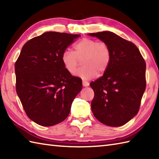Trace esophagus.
Here are the masks:
<instances>
[{
	"mask_svg": "<svg viewBox=\"0 0 159 159\" xmlns=\"http://www.w3.org/2000/svg\"><path fill=\"white\" fill-rule=\"evenodd\" d=\"M89 84L88 81H85V80H83V85L84 87H88V86H89Z\"/></svg>",
	"mask_w": 159,
	"mask_h": 159,
	"instance_id": "34e87169",
	"label": "esophagus"
}]
</instances>
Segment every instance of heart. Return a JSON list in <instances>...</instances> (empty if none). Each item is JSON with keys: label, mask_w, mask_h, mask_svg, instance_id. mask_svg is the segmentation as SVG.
I'll return each mask as SVG.
<instances>
[{"label": "heart", "mask_w": 159, "mask_h": 159, "mask_svg": "<svg viewBox=\"0 0 159 159\" xmlns=\"http://www.w3.org/2000/svg\"><path fill=\"white\" fill-rule=\"evenodd\" d=\"M74 52L65 50L61 56L65 69L74 74L83 61L84 66L78 71L77 76L83 79H90L102 75L110 63V49L106 43L90 39H83L74 46Z\"/></svg>", "instance_id": "obj_1"}]
</instances>
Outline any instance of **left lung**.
<instances>
[{"instance_id":"8db88e82","label":"left lung","mask_w":159,"mask_h":159,"mask_svg":"<svg viewBox=\"0 0 159 159\" xmlns=\"http://www.w3.org/2000/svg\"><path fill=\"white\" fill-rule=\"evenodd\" d=\"M89 35L106 43L111 52L107 70L89 84L94 92L92 112L104 125H123L139 110L146 87L145 61L137 47L116 34L105 31Z\"/></svg>"}]
</instances>
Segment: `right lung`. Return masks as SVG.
<instances>
[{"mask_svg": "<svg viewBox=\"0 0 159 159\" xmlns=\"http://www.w3.org/2000/svg\"><path fill=\"white\" fill-rule=\"evenodd\" d=\"M79 34L48 32L25 44L15 63L16 89L27 116L42 126H52L68 116L82 89V80L62 63L63 52Z\"/></svg>", "mask_w": 159, "mask_h": 159, "instance_id": "obj_1", "label": "right lung"}]
</instances>
